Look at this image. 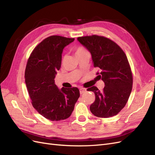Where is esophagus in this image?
<instances>
[{
  "mask_svg": "<svg viewBox=\"0 0 155 155\" xmlns=\"http://www.w3.org/2000/svg\"><path fill=\"white\" fill-rule=\"evenodd\" d=\"M86 91H87V90H86L85 88H79V92H80L81 94H84Z\"/></svg>",
  "mask_w": 155,
  "mask_h": 155,
  "instance_id": "34e87169",
  "label": "esophagus"
}]
</instances>
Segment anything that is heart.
Wrapping results in <instances>:
<instances>
[{
  "label": "heart",
  "mask_w": 155,
  "mask_h": 155,
  "mask_svg": "<svg viewBox=\"0 0 155 155\" xmlns=\"http://www.w3.org/2000/svg\"><path fill=\"white\" fill-rule=\"evenodd\" d=\"M87 52H88L87 50L85 48L83 47V46H78V47L76 50V55L85 54V53H87Z\"/></svg>",
  "instance_id": "obj_1"
}]
</instances>
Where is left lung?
<instances>
[{"label":"left lung","mask_w":155,"mask_h":155,"mask_svg":"<svg viewBox=\"0 0 155 155\" xmlns=\"http://www.w3.org/2000/svg\"><path fill=\"white\" fill-rule=\"evenodd\" d=\"M78 40L91 52L94 67L100 70L97 77L105 85L102 91L95 86L87 89L96 97L90 107L91 112L99 118L116 115L125 106L133 88L127 58L115 42L105 37L92 35L79 37Z\"/></svg>","instance_id":"1"}]
</instances>
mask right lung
<instances>
[{
	"mask_svg": "<svg viewBox=\"0 0 155 155\" xmlns=\"http://www.w3.org/2000/svg\"><path fill=\"white\" fill-rule=\"evenodd\" d=\"M74 41V38L50 36L36 46L27 61L25 78L31 104L51 121L70 117L79 97L77 87L59 90L54 80L61 65L63 48Z\"/></svg>",
	"mask_w": 155,
	"mask_h": 155,
	"instance_id": "right-lung-1",
	"label": "right lung"
}]
</instances>
